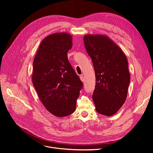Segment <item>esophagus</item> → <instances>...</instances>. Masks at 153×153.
<instances>
[{
	"instance_id": "1",
	"label": "esophagus",
	"mask_w": 153,
	"mask_h": 153,
	"mask_svg": "<svg viewBox=\"0 0 153 153\" xmlns=\"http://www.w3.org/2000/svg\"><path fill=\"white\" fill-rule=\"evenodd\" d=\"M80 79H81V81L82 82H84V81H85V79H84V76H83L82 75L80 76Z\"/></svg>"
}]
</instances>
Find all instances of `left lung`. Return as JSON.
<instances>
[{"label":"left lung","instance_id":"left-lung-1","mask_svg":"<svg viewBox=\"0 0 153 153\" xmlns=\"http://www.w3.org/2000/svg\"><path fill=\"white\" fill-rule=\"evenodd\" d=\"M86 51L91 58L95 74L92 95L99 114L115 115L125 103L130 81L128 60L114 41L103 35H85Z\"/></svg>","mask_w":153,"mask_h":153}]
</instances>
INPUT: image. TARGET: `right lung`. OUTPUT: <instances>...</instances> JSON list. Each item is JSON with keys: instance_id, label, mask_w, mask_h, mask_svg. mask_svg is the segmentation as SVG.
<instances>
[{"instance_id": "obj_1", "label": "right lung", "mask_w": 153, "mask_h": 153, "mask_svg": "<svg viewBox=\"0 0 153 153\" xmlns=\"http://www.w3.org/2000/svg\"><path fill=\"white\" fill-rule=\"evenodd\" d=\"M72 36L65 32L45 38L33 60L31 79L46 109L57 117L76 110V100L83 84L68 59Z\"/></svg>"}]
</instances>
